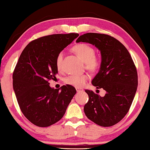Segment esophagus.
<instances>
[{
	"mask_svg": "<svg viewBox=\"0 0 150 150\" xmlns=\"http://www.w3.org/2000/svg\"><path fill=\"white\" fill-rule=\"evenodd\" d=\"M76 90H77V93H80V92H83V88H81L80 87H76Z\"/></svg>",
	"mask_w": 150,
	"mask_h": 150,
	"instance_id": "1",
	"label": "esophagus"
}]
</instances>
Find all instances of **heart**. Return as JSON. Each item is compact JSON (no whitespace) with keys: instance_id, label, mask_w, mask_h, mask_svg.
Listing matches in <instances>:
<instances>
[{"instance_id":"obj_1","label":"heart","mask_w":150,"mask_h":150,"mask_svg":"<svg viewBox=\"0 0 150 150\" xmlns=\"http://www.w3.org/2000/svg\"><path fill=\"white\" fill-rule=\"evenodd\" d=\"M73 51L85 63L86 68L91 71H96L100 67L101 62L95 55V50L90 45L85 44H79L73 47ZM63 54L59 53L56 58V67L58 71L62 69ZM88 79L87 75H71L65 79L66 84L75 87H81L84 85Z\"/></svg>"}]
</instances>
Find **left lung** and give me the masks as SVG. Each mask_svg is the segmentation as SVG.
Returning a JSON list of instances; mask_svg holds the SVG:
<instances>
[{
	"mask_svg": "<svg viewBox=\"0 0 150 150\" xmlns=\"http://www.w3.org/2000/svg\"><path fill=\"white\" fill-rule=\"evenodd\" d=\"M87 42L100 51V70L92 81L96 88L106 91L104 96L85 90L88 101L84 106L87 117L100 126L119 122L130 109L138 87V73L125 46L110 35L87 33L76 42Z\"/></svg>",
	"mask_w": 150,
	"mask_h": 150,
	"instance_id": "obj_1",
	"label": "left lung"
}]
</instances>
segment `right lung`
Here are the masks:
<instances>
[{
    "label": "right lung",
    "instance_id": "1",
    "mask_svg": "<svg viewBox=\"0 0 150 150\" xmlns=\"http://www.w3.org/2000/svg\"><path fill=\"white\" fill-rule=\"evenodd\" d=\"M78 36L71 33L39 38L20 55L12 75L13 88L22 112L35 126L47 127L61 120L75 95L71 85L54 89L48 81L56 79L57 55Z\"/></svg>",
    "mask_w": 150,
    "mask_h": 150
}]
</instances>
